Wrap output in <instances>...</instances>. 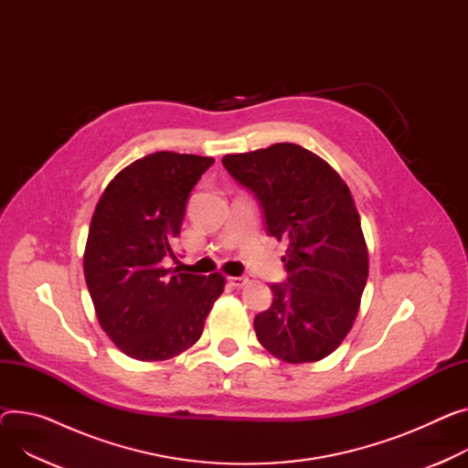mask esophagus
I'll use <instances>...</instances> for the list:
<instances>
[{
  "instance_id": "obj_1",
  "label": "esophagus",
  "mask_w": 468,
  "mask_h": 468,
  "mask_svg": "<svg viewBox=\"0 0 468 468\" xmlns=\"http://www.w3.org/2000/svg\"><path fill=\"white\" fill-rule=\"evenodd\" d=\"M229 282H230V286L239 289V286H243L247 282V277H229Z\"/></svg>"
}]
</instances>
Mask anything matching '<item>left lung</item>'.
Here are the masks:
<instances>
[{"label":"left lung","instance_id":"8db88e82","mask_svg":"<svg viewBox=\"0 0 468 468\" xmlns=\"http://www.w3.org/2000/svg\"><path fill=\"white\" fill-rule=\"evenodd\" d=\"M223 165L259 200L268 234L289 243V277L270 286L257 337L282 362H318L350 332L369 275L354 198L326 161L298 144L225 155Z\"/></svg>","mask_w":468,"mask_h":468}]
</instances>
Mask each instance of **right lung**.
<instances>
[{"mask_svg": "<svg viewBox=\"0 0 468 468\" xmlns=\"http://www.w3.org/2000/svg\"><path fill=\"white\" fill-rule=\"evenodd\" d=\"M213 157L155 152L123 168L101 195L84 275L101 328L129 357L163 362L193 346L225 289L221 273L163 266L176 259L189 193Z\"/></svg>", "mask_w": 468, "mask_h": 468, "instance_id": "1", "label": "right lung"}]
</instances>
